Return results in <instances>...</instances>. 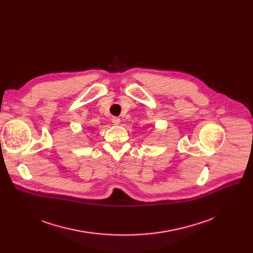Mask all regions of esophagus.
<instances>
[{
	"label": "esophagus",
	"instance_id": "esophagus-1",
	"mask_svg": "<svg viewBox=\"0 0 253 253\" xmlns=\"http://www.w3.org/2000/svg\"><path fill=\"white\" fill-rule=\"evenodd\" d=\"M112 123H113L114 125H119L120 123H121V120H120L119 118H116V117H114V118L112 119Z\"/></svg>",
	"mask_w": 253,
	"mask_h": 253
}]
</instances>
